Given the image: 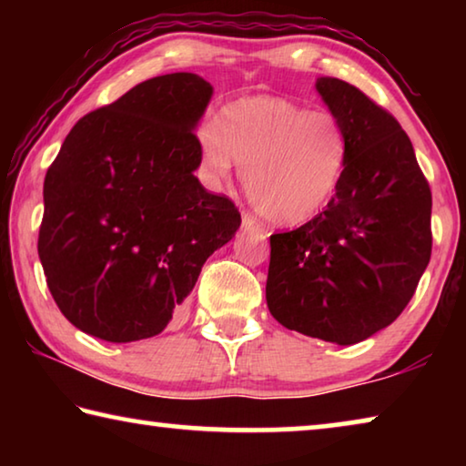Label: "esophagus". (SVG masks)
Wrapping results in <instances>:
<instances>
[{"mask_svg":"<svg viewBox=\"0 0 466 466\" xmlns=\"http://www.w3.org/2000/svg\"><path fill=\"white\" fill-rule=\"evenodd\" d=\"M242 230L244 232H252V234H265L263 226L257 222V219H252L248 214H242Z\"/></svg>","mask_w":466,"mask_h":466,"instance_id":"34e87169","label":"esophagus"}]
</instances>
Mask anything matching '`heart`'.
<instances>
[{"label": "heart", "instance_id": "b5f03b06", "mask_svg": "<svg viewBox=\"0 0 466 466\" xmlns=\"http://www.w3.org/2000/svg\"><path fill=\"white\" fill-rule=\"evenodd\" d=\"M205 178L222 183L242 164L252 205L278 226L309 222L341 185L350 139L333 113L281 96H248L222 108L199 133Z\"/></svg>", "mask_w": 466, "mask_h": 466}]
</instances>
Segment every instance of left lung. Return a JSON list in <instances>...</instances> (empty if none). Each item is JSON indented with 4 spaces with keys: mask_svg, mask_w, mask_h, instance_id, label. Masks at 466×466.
I'll return each instance as SVG.
<instances>
[{
    "mask_svg": "<svg viewBox=\"0 0 466 466\" xmlns=\"http://www.w3.org/2000/svg\"><path fill=\"white\" fill-rule=\"evenodd\" d=\"M314 88L343 123L350 160L317 218L271 236L265 296L286 329L353 345L413 298L431 255V193L392 115L337 77Z\"/></svg>",
    "mask_w": 466,
    "mask_h": 466,
    "instance_id": "obj_1",
    "label": "left lung"
}]
</instances>
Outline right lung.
<instances>
[{
	"label": "right lung",
	"instance_id": "1",
	"mask_svg": "<svg viewBox=\"0 0 466 466\" xmlns=\"http://www.w3.org/2000/svg\"><path fill=\"white\" fill-rule=\"evenodd\" d=\"M211 96L197 74L141 82L82 116L46 170L38 257L63 317L86 335L162 333L240 228L234 203L195 177Z\"/></svg>",
	"mask_w": 466,
	"mask_h": 466
}]
</instances>
